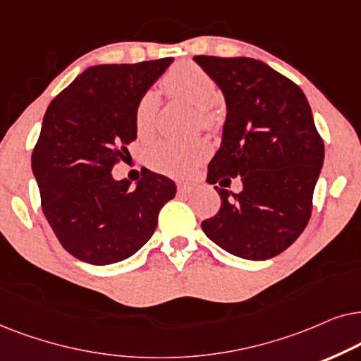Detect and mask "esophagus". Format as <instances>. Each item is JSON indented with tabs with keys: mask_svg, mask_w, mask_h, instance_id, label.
<instances>
[{
	"mask_svg": "<svg viewBox=\"0 0 361 361\" xmlns=\"http://www.w3.org/2000/svg\"><path fill=\"white\" fill-rule=\"evenodd\" d=\"M195 188H196L195 183H178V191H180L181 195H188Z\"/></svg>",
	"mask_w": 361,
	"mask_h": 361,
	"instance_id": "34e87169",
	"label": "esophagus"
}]
</instances>
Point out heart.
<instances>
[{"mask_svg": "<svg viewBox=\"0 0 361 361\" xmlns=\"http://www.w3.org/2000/svg\"><path fill=\"white\" fill-rule=\"evenodd\" d=\"M161 89L175 99H183L198 107L200 123L204 128H216L219 123L214 104L218 102V85L203 67L195 62H178L161 77ZM158 109L157 95L145 92L138 99L135 107V130L138 137L152 135L155 127ZM211 153V145L204 138L191 142L160 140L147 153V163L152 170L163 175L183 178L188 176L201 161Z\"/></svg>", "mask_w": 361, "mask_h": 361, "instance_id": "b5f03b06", "label": "heart"}]
</instances>
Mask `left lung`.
<instances>
[{
	"label": "left lung",
	"mask_w": 361,
	"mask_h": 361,
	"mask_svg": "<svg viewBox=\"0 0 361 361\" xmlns=\"http://www.w3.org/2000/svg\"><path fill=\"white\" fill-rule=\"evenodd\" d=\"M195 62L223 90L228 109L208 181L243 180L233 196L214 186L221 208L201 228L234 256L271 259L304 233L312 214L325 148L310 105L299 85L261 61L195 56Z\"/></svg>",
	"instance_id": "obj_1"
}]
</instances>
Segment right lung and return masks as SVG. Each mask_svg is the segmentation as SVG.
<instances>
[{
  "label": "right lung",
  "instance_id": "obj_1",
  "mask_svg": "<svg viewBox=\"0 0 361 361\" xmlns=\"http://www.w3.org/2000/svg\"><path fill=\"white\" fill-rule=\"evenodd\" d=\"M171 57L85 69L46 110L31 155L41 206L62 247L107 266L152 238L158 213L176 193L170 178L143 170L137 188L115 181L114 166L137 138L135 107Z\"/></svg>",
  "mask_w": 361,
  "mask_h": 361
}]
</instances>
